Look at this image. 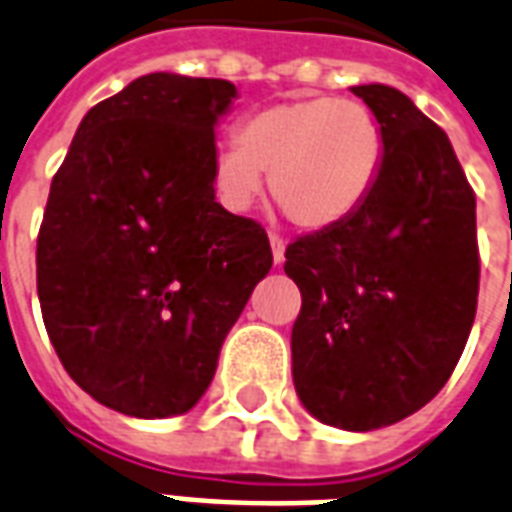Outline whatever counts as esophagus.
<instances>
[{
  "label": "esophagus",
  "mask_w": 512,
  "mask_h": 512,
  "mask_svg": "<svg viewBox=\"0 0 512 512\" xmlns=\"http://www.w3.org/2000/svg\"><path fill=\"white\" fill-rule=\"evenodd\" d=\"M269 245H272V259H275V264L280 267L285 261V243L283 237L280 235H269Z\"/></svg>",
  "instance_id": "obj_1"
}]
</instances>
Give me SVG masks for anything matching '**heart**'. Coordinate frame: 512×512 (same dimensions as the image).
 Masks as SVG:
<instances>
[{
	"mask_svg": "<svg viewBox=\"0 0 512 512\" xmlns=\"http://www.w3.org/2000/svg\"><path fill=\"white\" fill-rule=\"evenodd\" d=\"M387 160L384 130L371 109L336 95L264 106L237 128V146L213 154V189L229 211L269 194L299 229H334L363 208Z\"/></svg>",
	"mask_w": 512,
	"mask_h": 512,
	"instance_id": "heart-1",
	"label": "heart"
}]
</instances>
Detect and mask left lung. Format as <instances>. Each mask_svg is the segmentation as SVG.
I'll return each mask as SVG.
<instances>
[{
  "mask_svg": "<svg viewBox=\"0 0 512 512\" xmlns=\"http://www.w3.org/2000/svg\"><path fill=\"white\" fill-rule=\"evenodd\" d=\"M387 160L350 221L285 248L299 285L293 384L323 425L368 433L430 403L478 307L475 194L449 136L395 87L358 85Z\"/></svg>",
  "mask_w": 512,
  "mask_h": 512,
  "instance_id": "left-lung-1",
  "label": "left lung"
}]
</instances>
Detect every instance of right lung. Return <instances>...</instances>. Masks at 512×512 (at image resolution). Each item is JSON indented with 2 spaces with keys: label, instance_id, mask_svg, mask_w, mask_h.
<instances>
[{
  "label": "right lung",
  "instance_id": "obj_1",
  "mask_svg": "<svg viewBox=\"0 0 512 512\" xmlns=\"http://www.w3.org/2000/svg\"><path fill=\"white\" fill-rule=\"evenodd\" d=\"M237 87L146 74L79 122L50 184L37 293L63 368L98 403L184 414L272 269L259 221L216 202L213 128Z\"/></svg>",
  "mask_w": 512,
  "mask_h": 512
}]
</instances>
